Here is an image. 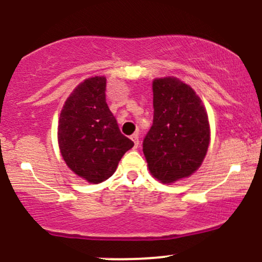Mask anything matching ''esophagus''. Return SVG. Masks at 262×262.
Returning a JSON list of instances; mask_svg holds the SVG:
<instances>
[{"label": "esophagus", "mask_w": 262, "mask_h": 262, "mask_svg": "<svg viewBox=\"0 0 262 262\" xmlns=\"http://www.w3.org/2000/svg\"><path fill=\"white\" fill-rule=\"evenodd\" d=\"M130 139L134 141V146H135V148H138V145H139V135H138V133H134L133 135H132Z\"/></svg>", "instance_id": "obj_1"}]
</instances>
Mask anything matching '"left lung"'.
Listing matches in <instances>:
<instances>
[{
  "label": "left lung",
  "mask_w": 262,
  "mask_h": 262,
  "mask_svg": "<svg viewBox=\"0 0 262 262\" xmlns=\"http://www.w3.org/2000/svg\"><path fill=\"white\" fill-rule=\"evenodd\" d=\"M152 125L143 143L150 173L162 183L200 169L210 140L208 116L200 96L177 77L152 81Z\"/></svg>",
  "instance_id": "obj_1"
}]
</instances>
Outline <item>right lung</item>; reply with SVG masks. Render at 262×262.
<instances>
[{"label":"right lung","mask_w":262,"mask_h":262,"mask_svg":"<svg viewBox=\"0 0 262 262\" xmlns=\"http://www.w3.org/2000/svg\"><path fill=\"white\" fill-rule=\"evenodd\" d=\"M58 141L68 167L81 179L100 183L113 175L134 143L107 106L106 77H90L71 92L60 113Z\"/></svg>","instance_id":"add662e5"}]
</instances>
